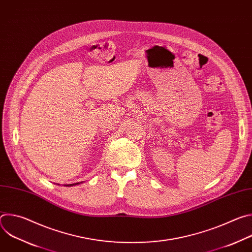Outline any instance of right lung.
<instances>
[{"mask_svg":"<svg viewBox=\"0 0 252 252\" xmlns=\"http://www.w3.org/2000/svg\"><path fill=\"white\" fill-rule=\"evenodd\" d=\"M78 184H80V183H77V184H73V185H65L66 187H73V186H76V185H78Z\"/></svg>","mask_w":252,"mask_h":252,"instance_id":"right-lung-1","label":"right lung"}]
</instances>
